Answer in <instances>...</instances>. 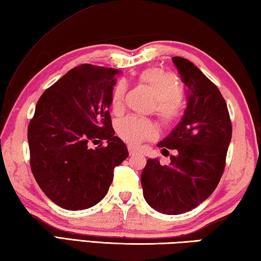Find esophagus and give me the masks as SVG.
Segmentation results:
<instances>
[{
    "instance_id": "34e87169",
    "label": "esophagus",
    "mask_w": 261,
    "mask_h": 261,
    "mask_svg": "<svg viewBox=\"0 0 261 261\" xmlns=\"http://www.w3.org/2000/svg\"><path fill=\"white\" fill-rule=\"evenodd\" d=\"M127 151H129V154H130V155H135V154H137V152H138L135 147H132V146H129V147H127Z\"/></svg>"
}]
</instances>
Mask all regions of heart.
<instances>
[{"label":"heart","instance_id":"heart-1","mask_svg":"<svg viewBox=\"0 0 261 261\" xmlns=\"http://www.w3.org/2000/svg\"><path fill=\"white\" fill-rule=\"evenodd\" d=\"M139 82L152 91L156 99L155 112L165 124H175L182 115V103L179 98L183 94L177 78L174 73L160 68L144 70L139 74ZM125 86L118 83L112 95V107L115 112L121 109L124 99ZM116 131L123 141L129 145H138L141 141L152 139L156 136V126L146 118L127 116L116 123Z\"/></svg>","mask_w":261,"mask_h":261}]
</instances>
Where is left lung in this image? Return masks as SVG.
Listing matches in <instances>:
<instances>
[{
	"label": "left lung",
	"mask_w": 261,
	"mask_h": 261,
	"mask_svg": "<svg viewBox=\"0 0 261 261\" xmlns=\"http://www.w3.org/2000/svg\"><path fill=\"white\" fill-rule=\"evenodd\" d=\"M188 88L182 120L158 144L162 154L175 149L169 166L148 159L140 180L144 198L159 213H185L208 198L218 187L231 140V122L219 88L192 62L173 57Z\"/></svg>",
	"instance_id": "left-lung-1"
}]
</instances>
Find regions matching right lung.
Returning a JSON list of instances; mask_svg holds the SVG:
<instances>
[{
    "label": "right lung",
    "instance_id": "right-lung-1",
    "mask_svg": "<svg viewBox=\"0 0 261 261\" xmlns=\"http://www.w3.org/2000/svg\"><path fill=\"white\" fill-rule=\"evenodd\" d=\"M117 69L82 64L39 99L28 130L30 163L43 193L62 208L86 210L108 192L114 168L129 156L109 107ZM107 140L93 150L91 142Z\"/></svg>",
    "mask_w": 261,
    "mask_h": 261
}]
</instances>
